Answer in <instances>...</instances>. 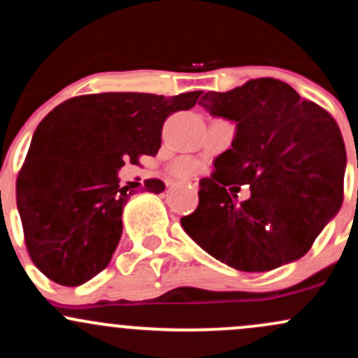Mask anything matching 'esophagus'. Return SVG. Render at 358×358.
Here are the masks:
<instances>
[{
    "mask_svg": "<svg viewBox=\"0 0 358 358\" xmlns=\"http://www.w3.org/2000/svg\"><path fill=\"white\" fill-rule=\"evenodd\" d=\"M184 184H189V187L198 186V182H193V180H186V182H184Z\"/></svg>",
    "mask_w": 358,
    "mask_h": 358,
    "instance_id": "esophagus-1",
    "label": "esophagus"
}]
</instances>
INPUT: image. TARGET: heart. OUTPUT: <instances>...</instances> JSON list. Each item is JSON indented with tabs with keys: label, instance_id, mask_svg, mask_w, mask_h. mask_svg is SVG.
I'll list each match as a JSON object with an SVG mask.
<instances>
[{
	"label": "heart",
	"instance_id": "1",
	"mask_svg": "<svg viewBox=\"0 0 358 358\" xmlns=\"http://www.w3.org/2000/svg\"><path fill=\"white\" fill-rule=\"evenodd\" d=\"M171 171L176 178L189 179L199 171V162L193 157H179L171 165Z\"/></svg>",
	"mask_w": 358,
	"mask_h": 358
}]
</instances>
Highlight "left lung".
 <instances>
[{"label": "left lung", "mask_w": 358, "mask_h": 358, "mask_svg": "<svg viewBox=\"0 0 358 358\" xmlns=\"http://www.w3.org/2000/svg\"><path fill=\"white\" fill-rule=\"evenodd\" d=\"M199 106L237 122L232 148L199 180V203L180 225L210 256L268 271L313 248L343 203L347 150L331 114L275 78L206 92ZM239 185L252 198L235 201Z\"/></svg>", "instance_id": "obj_1"}]
</instances>
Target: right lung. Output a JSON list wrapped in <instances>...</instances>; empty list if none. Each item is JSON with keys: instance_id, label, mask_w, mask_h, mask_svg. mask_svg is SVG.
<instances>
[{"instance_id": "right-lung-1", "label": "right lung", "mask_w": 358, "mask_h": 358, "mask_svg": "<svg viewBox=\"0 0 358 358\" xmlns=\"http://www.w3.org/2000/svg\"><path fill=\"white\" fill-rule=\"evenodd\" d=\"M199 95H78L42 119L18 172L17 206L30 259L49 280L78 287L106 270L134 193L119 186L117 171L155 155L165 119L191 109ZM164 187L160 179L145 180L152 193Z\"/></svg>"}]
</instances>
